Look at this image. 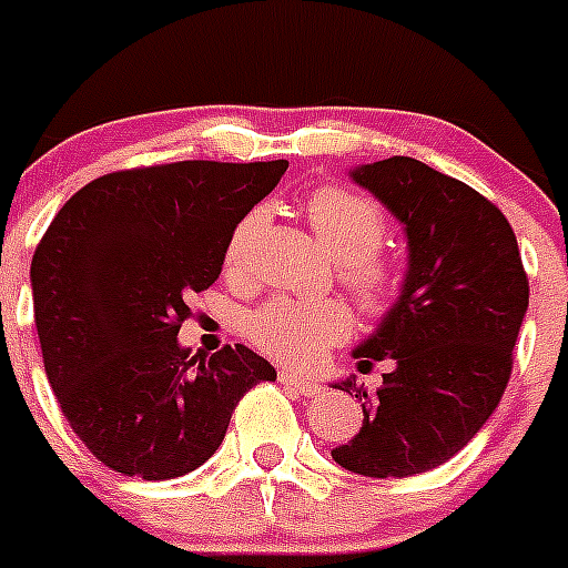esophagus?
Returning <instances> with one entry per match:
<instances>
[{"instance_id":"1","label":"esophagus","mask_w":568,"mask_h":568,"mask_svg":"<svg viewBox=\"0 0 568 568\" xmlns=\"http://www.w3.org/2000/svg\"><path fill=\"white\" fill-rule=\"evenodd\" d=\"M278 379L284 383V386L293 388L295 394H301V397H315V394H321V386L315 383V379L304 377V374H298V372H290V368L278 372Z\"/></svg>"}]
</instances>
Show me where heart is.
<instances>
[{"instance_id":"obj_1","label":"heart","mask_w":568,"mask_h":568,"mask_svg":"<svg viewBox=\"0 0 568 568\" xmlns=\"http://www.w3.org/2000/svg\"><path fill=\"white\" fill-rule=\"evenodd\" d=\"M306 220L324 247L337 258V278L366 315L379 318L397 304L403 275L379 247L388 236V220L372 196L346 185H318L306 194ZM264 225V211L253 207L233 227L225 247V270L244 275L250 247ZM352 329L348 310L341 301L273 298L247 318V335L267 355L287 363H312L326 348L341 343Z\"/></svg>"}]
</instances>
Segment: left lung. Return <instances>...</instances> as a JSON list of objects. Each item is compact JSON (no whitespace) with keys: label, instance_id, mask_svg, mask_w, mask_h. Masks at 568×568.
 <instances>
[{"label":"left lung","instance_id":"1","mask_svg":"<svg viewBox=\"0 0 568 568\" xmlns=\"http://www.w3.org/2000/svg\"><path fill=\"white\" fill-rule=\"evenodd\" d=\"M405 225L410 270L377 335L357 346L361 372L392 363L363 403V428L332 450L372 478L425 473L456 456L498 408L529 306V278L507 216L462 180L410 158L352 171Z\"/></svg>","mask_w":568,"mask_h":568}]
</instances>
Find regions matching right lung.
I'll use <instances>...</instances> for the list:
<instances>
[{
	"mask_svg": "<svg viewBox=\"0 0 568 568\" xmlns=\"http://www.w3.org/2000/svg\"><path fill=\"white\" fill-rule=\"evenodd\" d=\"M140 165L83 185L33 253V310L61 414L114 473L165 481L216 454L239 399L275 368L236 343L189 357V298L220 278L233 227L287 171Z\"/></svg>",
	"mask_w": 568,
	"mask_h": 568,
	"instance_id": "add662e5",
	"label": "right lung"
}]
</instances>
